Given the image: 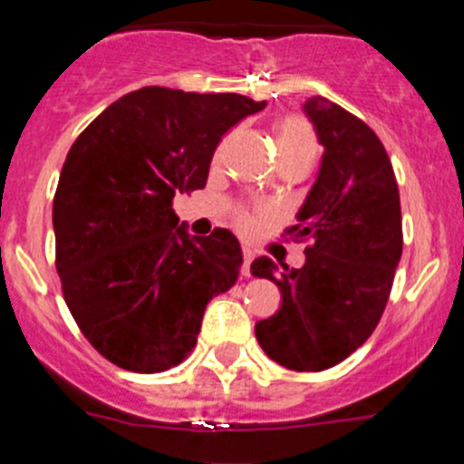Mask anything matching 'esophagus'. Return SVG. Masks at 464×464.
Returning a JSON list of instances; mask_svg holds the SVG:
<instances>
[{
  "label": "esophagus",
  "instance_id": "obj_1",
  "mask_svg": "<svg viewBox=\"0 0 464 464\" xmlns=\"http://www.w3.org/2000/svg\"><path fill=\"white\" fill-rule=\"evenodd\" d=\"M245 262H242V276H246L249 278L251 276V262H254V251L251 249H245Z\"/></svg>",
  "mask_w": 464,
  "mask_h": 464
}]
</instances>
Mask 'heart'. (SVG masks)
<instances>
[{
  "label": "heart",
  "mask_w": 464,
  "mask_h": 464,
  "mask_svg": "<svg viewBox=\"0 0 464 464\" xmlns=\"http://www.w3.org/2000/svg\"><path fill=\"white\" fill-rule=\"evenodd\" d=\"M276 145H278L280 161L285 159H314L316 154V137L312 125L307 123L303 116L289 114L283 116L276 125ZM265 210H249L237 208L233 213V224L240 228L242 233H254L260 227Z\"/></svg>",
  "instance_id": "heart-1"
}]
</instances>
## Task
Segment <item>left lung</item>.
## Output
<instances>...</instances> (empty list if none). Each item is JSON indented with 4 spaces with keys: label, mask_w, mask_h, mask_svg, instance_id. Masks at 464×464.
<instances>
[{
    "label": "left lung",
    "mask_w": 464,
    "mask_h": 464,
    "mask_svg": "<svg viewBox=\"0 0 464 464\" xmlns=\"http://www.w3.org/2000/svg\"><path fill=\"white\" fill-rule=\"evenodd\" d=\"M325 148L319 177L289 227L294 242H310L305 265L280 269L266 256L251 274L283 294L280 310L256 323V339L280 366L319 372L336 366L375 332L397 262L401 208L386 148L362 119L327 98L305 102Z\"/></svg>",
    "instance_id": "1"
}]
</instances>
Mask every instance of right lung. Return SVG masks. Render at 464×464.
I'll return each instance as SVG.
<instances>
[{
	"mask_svg": "<svg viewBox=\"0 0 464 464\" xmlns=\"http://www.w3.org/2000/svg\"><path fill=\"white\" fill-rule=\"evenodd\" d=\"M265 105L141 87L73 141L53 198L55 269L69 312L107 362L145 375L177 366L210 298L236 285V236L190 237L172 199L204 188L224 134Z\"/></svg>",
	"mask_w": 464,
	"mask_h": 464,
	"instance_id": "obj_1",
	"label": "right lung"
}]
</instances>
